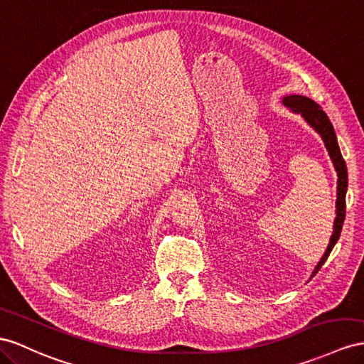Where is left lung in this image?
<instances>
[{
	"label": "left lung",
	"mask_w": 364,
	"mask_h": 364,
	"mask_svg": "<svg viewBox=\"0 0 364 364\" xmlns=\"http://www.w3.org/2000/svg\"><path fill=\"white\" fill-rule=\"evenodd\" d=\"M282 104L289 109L292 113L300 114L309 127H312L316 130L320 137L325 142L326 150L329 153V158L333 164V168L337 171V200H336V220H333V231L331 235V240L328 248L323 254V257L317 263L316 269L312 271L314 277L318 272V269L323 267V263L326 262L329 257V254L332 248L336 247L337 240L340 239V232L343 228V222H345V215H346V191H348V168L345 159L340 153V146L337 142V136L336 132H333V127L329 121L328 114L320 109V105L317 102H314L312 100L306 96L301 95H288L282 97Z\"/></svg>",
	"instance_id": "obj_1"
}]
</instances>
